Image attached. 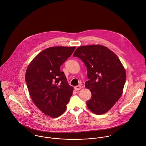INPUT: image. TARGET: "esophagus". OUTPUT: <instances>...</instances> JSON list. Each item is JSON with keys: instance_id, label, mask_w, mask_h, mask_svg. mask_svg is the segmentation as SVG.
<instances>
[{"instance_id": "1", "label": "esophagus", "mask_w": 146, "mask_h": 146, "mask_svg": "<svg viewBox=\"0 0 146 146\" xmlns=\"http://www.w3.org/2000/svg\"><path fill=\"white\" fill-rule=\"evenodd\" d=\"M74 89H75V90H80L81 89V86H80V85L76 86L74 87Z\"/></svg>"}]
</instances>
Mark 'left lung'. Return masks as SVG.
<instances>
[{
	"mask_svg": "<svg viewBox=\"0 0 146 146\" xmlns=\"http://www.w3.org/2000/svg\"><path fill=\"white\" fill-rule=\"evenodd\" d=\"M73 56L80 58L87 68L89 80L85 88L92 93L86 102L88 109L97 115L108 112L121 98L126 80V70L118 57L101 45L78 47Z\"/></svg>",
	"mask_w": 146,
	"mask_h": 146,
	"instance_id": "8db88e82",
	"label": "left lung"
}]
</instances>
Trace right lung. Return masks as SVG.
Masks as SVG:
<instances>
[{"label":"right lung","instance_id":"right-lung-1","mask_svg":"<svg viewBox=\"0 0 146 146\" xmlns=\"http://www.w3.org/2000/svg\"><path fill=\"white\" fill-rule=\"evenodd\" d=\"M76 47L54 46L39 53L28 65L25 82L32 101L45 114L61 115L66 109L73 88L70 86L60 66Z\"/></svg>","mask_w":146,"mask_h":146}]
</instances>
